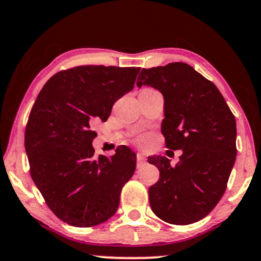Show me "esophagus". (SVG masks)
<instances>
[{
    "mask_svg": "<svg viewBox=\"0 0 261 261\" xmlns=\"http://www.w3.org/2000/svg\"><path fill=\"white\" fill-rule=\"evenodd\" d=\"M146 156H144L143 154L142 153H137V165L138 166H141V165H143L144 163H146Z\"/></svg>",
    "mask_w": 261,
    "mask_h": 261,
    "instance_id": "esophagus-1",
    "label": "esophagus"
}]
</instances>
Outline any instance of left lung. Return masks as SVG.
<instances>
[{
    "mask_svg": "<svg viewBox=\"0 0 261 261\" xmlns=\"http://www.w3.org/2000/svg\"><path fill=\"white\" fill-rule=\"evenodd\" d=\"M136 84L163 94L166 147L183 150L176 166L148 156L160 171L148 191L151 211L174 225L199 222L225 193L237 153L235 117L218 88L184 62L143 68Z\"/></svg>",
    "mask_w": 261,
    "mask_h": 261,
    "instance_id": "left-lung-1",
    "label": "left lung"
}]
</instances>
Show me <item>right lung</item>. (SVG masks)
Wrapping results in <instances>:
<instances>
[{"instance_id":"right-lung-1","label":"right lung","mask_w":261,"mask_h":261,"mask_svg":"<svg viewBox=\"0 0 261 261\" xmlns=\"http://www.w3.org/2000/svg\"><path fill=\"white\" fill-rule=\"evenodd\" d=\"M140 67L77 66L49 79L39 91L25 130L30 173L48 207L62 222L89 227L117 212L120 191L136 170L126 146L94 159L91 130L134 89Z\"/></svg>"}]
</instances>
